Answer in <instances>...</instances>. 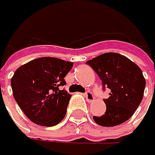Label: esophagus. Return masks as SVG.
<instances>
[{"mask_svg": "<svg viewBox=\"0 0 155 155\" xmlns=\"http://www.w3.org/2000/svg\"><path fill=\"white\" fill-rule=\"evenodd\" d=\"M85 98L87 99V102H93L94 101V100H95V98H94V95L90 92V91H87V92H86L85 93Z\"/></svg>", "mask_w": 155, "mask_h": 155, "instance_id": "1", "label": "esophagus"}]
</instances>
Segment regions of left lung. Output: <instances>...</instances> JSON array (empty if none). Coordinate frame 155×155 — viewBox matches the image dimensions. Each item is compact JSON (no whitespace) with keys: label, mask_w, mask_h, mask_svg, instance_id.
I'll use <instances>...</instances> for the list:
<instances>
[{"label":"left lung","mask_w":155,"mask_h":155,"mask_svg":"<svg viewBox=\"0 0 155 155\" xmlns=\"http://www.w3.org/2000/svg\"><path fill=\"white\" fill-rule=\"evenodd\" d=\"M102 81L103 87L110 89L104 100L106 112L94 116L96 123L112 127L128 120L143 101L145 78L141 68L128 57L118 53H105L87 61Z\"/></svg>","instance_id":"1"}]
</instances>
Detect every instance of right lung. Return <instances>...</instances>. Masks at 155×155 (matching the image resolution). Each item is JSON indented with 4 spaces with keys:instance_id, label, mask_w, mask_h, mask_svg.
Masks as SVG:
<instances>
[{
    "instance_id": "add662e5",
    "label": "right lung",
    "mask_w": 155,
    "mask_h": 155,
    "mask_svg": "<svg viewBox=\"0 0 155 155\" xmlns=\"http://www.w3.org/2000/svg\"><path fill=\"white\" fill-rule=\"evenodd\" d=\"M72 67L73 62L45 56L16 69L11 79L12 95L31 121L51 127L65 118L71 95L59 87Z\"/></svg>"
}]
</instances>
